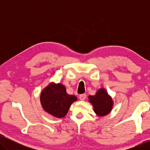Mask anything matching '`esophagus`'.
I'll list each match as a JSON object with an SVG mask.
<instances>
[{"instance_id":"obj_1","label":"esophagus","mask_w":150,"mask_h":150,"mask_svg":"<svg viewBox=\"0 0 150 150\" xmlns=\"http://www.w3.org/2000/svg\"><path fill=\"white\" fill-rule=\"evenodd\" d=\"M86 97H87V96H86V94H81V95L79 96V98L81 100H85L86 99Z\"/></svg>"}]
</instances>
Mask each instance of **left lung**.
Returning <instances> with one entry per match:
<instances>
[{
	"instance_id": "8db88e82",
	"label": "left lung",
	"mask_w": 150,
	"mask_h": 150,
	"mask_svg": "<svg viewBox=\"0 0 150 150\" xmlns=\"http://www.w3.org/2000/svg\"><path fill=\"white\" fill-rule=\"evenodd\" d=\"M94 111L98 115L104 116L109 113L112 107V100L104 89H100L95 96H89Z\"/></svg>"
}]
</instances>
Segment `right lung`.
<instances>
[{
	"mask_svg": "<svg viewBox=\"0 0 150 150\" xmlns=\"http://www.w3.org/2000/svg\"><path fill=\"white\" fill-rule=\"evenodd\" d=\"M76 100L75 96L67 94L65 86L60 83L49 84L40 96L43 108L57 118L65 117L71 104Z\"/></svg>",
	"mask_w": 150,
	"mask_h": 150,
	"instance_id": "right-lung-1",
	"label": "right lung"
}]
</instances>
